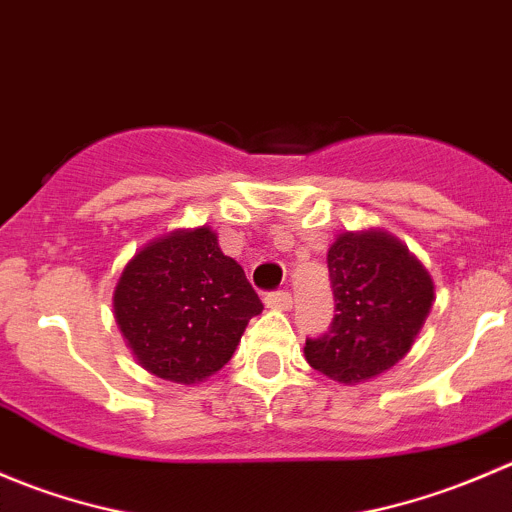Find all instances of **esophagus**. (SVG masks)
I'll return each mask as SVG.
<instances>
[{
	"label": "esophagus",
	"instance_id": "obj_1",
	"mask_svg": "<svg viewBox=\"0 0 512 512\" xmlns=\"http://www.w3.org/2000/svg\"><path fill=\"white\" fill-rule=\"evenodd\" d=\"M265 304L270 309H282V312H285V309L292 307V294H289L287 289H280V292H270L265 297Z\"/></svg>",
	"mask_w": 512,
	"mask_h": 512
}]
</instances>
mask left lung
Masks as SVG:
<instances>
[{"mask_svg":"<svg viewBox=\"0 0 512 512\" xmlns=\"http://www.w3.org/2000/svg\"><path fill=\"white\" fill-rule=\"evenodd\" d=\"M337 314L324 337L307 339L312 369L344 386L399 364L414 347L436 299L421 260L391 232H342L327 252Z\"/></svg>","mask_w":512,"mask_h":512,"instance_id":"1","label":"left lung"}]
</instances>
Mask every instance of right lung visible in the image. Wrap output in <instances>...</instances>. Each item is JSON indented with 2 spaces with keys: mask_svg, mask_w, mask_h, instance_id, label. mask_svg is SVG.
Returning a JSON list of instances; mask_svg holds the SVG:
<instances>
[{
  "mask_svg": "<svg viewBox=\"0 0 512 512\" xmlns=\"http://www.w3.org/2000/svg\"><path fill=\"white\" fill-rule=\"evenodd\" d=\"M260 312L245 270L220 250L208 225L146 242L113 289V317L133 359L185 386L223 369Z\"/></svg>",
  "mask_w": 512,
  "mask_h": 512,
  "instance_id": "add662e5",
  "label": "right lung"
}]
</instances>
